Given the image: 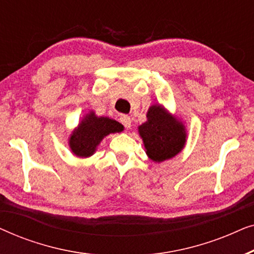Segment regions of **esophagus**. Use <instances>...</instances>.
<instances>
[{"instance_id": "34e87169", "label": "esophagus", "mask_w": 254, "mask_h": 254, "mask_svg": "<svg viewBox=\"0 0 254 254\" xmlns=\"http://www.w3.org/2000/svg\"><path fill=\"white\" fill-rule=\"evenodd\" d=\"M120 123L124 125L126 128H129L130 127V124H131V120H130V117L126 116V114H123V116H120Z\"/></svg>"}]
</instances>
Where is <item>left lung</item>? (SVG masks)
Returning <instances> with one entry per match:
<instances>
[{"label":"left lung","mask_w":254,"mask_h":254,"mask_svg":"<svg viewBox=\"0 0 254 254\" xmlns=\"http://www.w3.org/2000/svg\"><path fill=\"white\" fill-rule=\"evenodd\" d=\"M147 118L148 120L138 127V131L150 159L163 162L182 151L186 142L185 127L182 123L158 105L149 109Z\"/></svg>","instance_id":"obj_1"}]
</instances>
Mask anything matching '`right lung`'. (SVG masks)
I'll use <instances>...</instances> for the list:
<instances>
[{
  "mask_svg": "<svg viewBox=\"0 0 254 254\" xmlns=\"http://www.w3.org/2000/svg\"><path fill=\"white\" fill-rule=\"evenodd\" d=\"M124 129L123 125L106 117H96L93 113L86 116L72 131L69 144L72 152L79 157H88L96 150V147L104 136Z\"/></svg>",
  "mask_w": 254,
  "mask_h": 254,
  "instance_id": "right-lung-1",
  "label": "right lung"
}]
</instances>
